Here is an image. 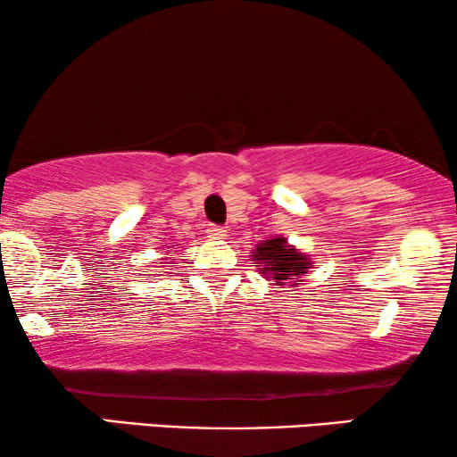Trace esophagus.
I'll return each instance as SVG.
<instances>
[{
    "label": "esophagus",
    "mask_w": 457,
    "mask_h": 457,
    "mask_svg": "<svg viewBox=\"0 0 457 457\" xmlns=\"http://www.w3.org/2000/svg\"><path fill=\"white\" fill-rule=\"evenodd\" d=\"M205 233H208L210 239H222V237L227 235V230H224L222 227H218V224H210Z\"/></svg>",
    "instance_id": "esophagus-1"
}]
</instances>
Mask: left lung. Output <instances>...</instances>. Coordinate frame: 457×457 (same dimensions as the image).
<instances>
[{"mask_svg":"<svg viewBox=\"0 0 457 457\" xmlns=\"http://www.w3.org/2000/svg\"><path fill=\"white\" fill-rule=\"evenodd\" d=\"M253 258L255 262H262V266H264V272L262 274H266L277 285H297V280H302V277H305V272L310 268L308 258L295 252L293 247H287V241L280 239V237L278 239L260 243L258 249L253 252Z\"/></svg>","mask_w":457,"mask_h":457,"instance_id":"left-lung-1","label":"left lung"}]
</instances>
